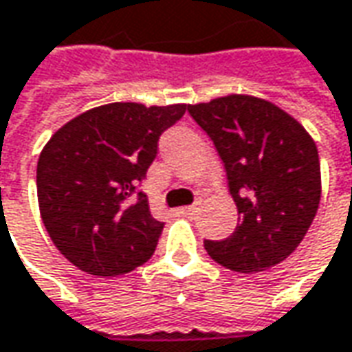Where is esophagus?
Wrapping results in <instances>:
<instances>
[{
	"label": "esophagus",
	"instance_id": "1",
	"mask_svg": "<svg viewBox=\"0 0 352 352\" xmlns=\"http://www.w3.org/2000/svg\"><path fill=\"white\" fill-rule=\"evenodd\" d=\"M179 212L183 214V216H195V212H197V206L192 204V206H183Z\"/></svg>",
	"mask_w": 352,
	"mask_h": 352
}]
</instances>
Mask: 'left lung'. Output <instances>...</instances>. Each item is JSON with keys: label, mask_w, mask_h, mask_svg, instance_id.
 I'll return each instance as SVG.
<instances>
[{"label": "left lung", "mask_w": 352, "mask_h": 352, "mask_svg": "<svg viewBox=\"0 0 352 352\" xmlns=\"http://www.w3.org/2000/svg\"><path fill=\"white\" fill-rule=\"evenodd\" d=\"M214 142L237 206L236 232L204 241L208 255L236 273H259L285 261L308 234L321 199L316 142L280 107L251 95L188 104Z\"/></svg>", "instance_id": "1"}]
</instances>
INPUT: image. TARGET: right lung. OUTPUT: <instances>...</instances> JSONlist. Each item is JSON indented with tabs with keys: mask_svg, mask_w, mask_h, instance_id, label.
I'll list each match as a JSON object with an SVG mask.
<instances>
[{
	"mask_svg": "<svg viewBox=\"0 0 352 352\" xmlns=\"http://www.w3.org/2000/svg\"><path fill=\"white\" fill-rule=\"evenodd\" d=\"M187 104L109 103L85 111L52 134L36 165L44 228L72 265L118 276L155 251L164 222L150 212L140 181L157 140Z\"/></svg>",
	"mask_w": 352,
	"mask_h": 352,
	"instance_id": "1",
	"label": "right lung"
}]
</instances>
